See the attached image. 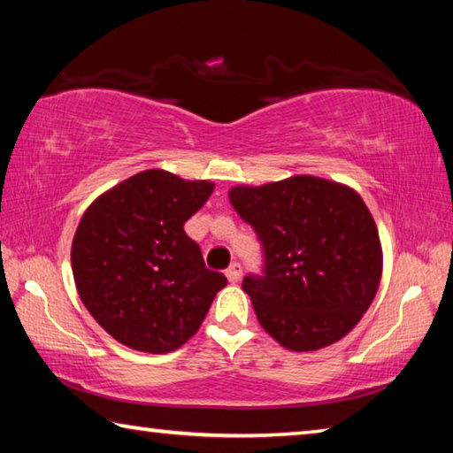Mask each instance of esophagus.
I'll return each instance as SVG.
<instances>
[{
  "instance_id": "34e87169",
  "label": "esophagus",
  "mask_w": 453,
  "mask_h": 453,
  "mask_svg": "<svg viewBox=\"0 0 453 453\" xmlns=\"http://www.w3.org/2000/svg\"><path fill=\"white\" fill-rule=\"evenodd\" d=\"M226 275H227V281H229V283H237V281L242 280V265L237 264V262H234L232 265L227 267Z\"/></svg>"
}]
</instances>
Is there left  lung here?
<instances>
[{
	"label": "left lung",
	"instance_id": "1",
	"mask_svg": "<svg viewBox=\"0 0 453 453\" xmlns=\"http://www.w3.org/2000/svg\"><path fill=\"white\" fill-rule=\"evenodd\" d=\"M229 202L264 245V275H248L259 326L281 348L316 351L357 326L378 294L383 254L362 196L316 175L235 186Z\"/></svg>",
	"mask_w": 453,
	"mask_h": 453
}]
</instances>
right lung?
<instances>
[{
	"label": "right lung",
	"instance_id": "obj_1",
	"mask_svg": "<svg viewBox=\"0 0 453 453\" xmlns=\"http://www.w3.org/2000/svg\"><path fill=\"white\" fill-rule=\"evenodd\" d=\"M213 181L145 170L104 191L81 216L72 270L83 305L113 340L170 354L194 335L226 275L205 267L183 224Z\"/></svg>",
	"mask_w": 453,
	"mask_h": 453
}]
</instances>
